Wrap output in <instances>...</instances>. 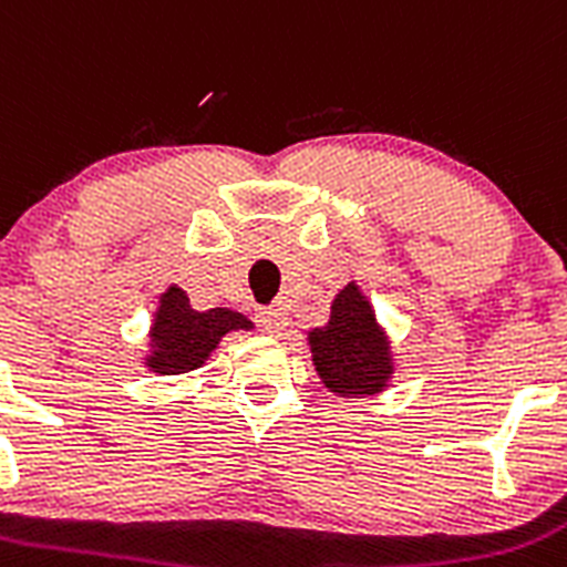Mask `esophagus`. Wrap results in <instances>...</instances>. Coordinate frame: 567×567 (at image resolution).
<instances>
[{
    "mask_svg": "<svg viewBox=\"0 0 567 567\" xmlns=\"http://www.w3.org/2000/svg\"><path fill=\"white\" fill-rule=\"evenodd\" d=\"M257 327L262 332H268V336H282L285 330V316L282 310L277 308H262L257 313Z\"/></svg>",
    "mask_w": 567,
    "mask_h": 567,
    "instance_id": "obj_1",
    "label": "esophagus"
}]
</instances>
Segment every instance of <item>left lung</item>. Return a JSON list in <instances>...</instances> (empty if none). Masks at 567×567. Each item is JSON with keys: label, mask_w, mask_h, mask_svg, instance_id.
<instances>
[{"label": "left lung", "mask_w": 567, "mask_h": 567, "mask_svg": "<svg viewBox=\"0 0 567 567\" xmlns=\"http://www.w3.org/2000/svg\"><path fill=\"white\" fill-rule=\"evenodd\" d=\"M321 383L341 396L378 394L394 374V358L374 310L355 282L332 299L330 321L308 332Z\"/></svg>", "instance_id": "left-lung-1"}]
</instances>
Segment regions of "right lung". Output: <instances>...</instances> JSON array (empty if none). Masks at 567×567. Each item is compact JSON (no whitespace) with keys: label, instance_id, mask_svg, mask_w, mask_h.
<instances>
[{"label":"right lung","instance_id":"obj_1","mask_svg":"<svg viewBox=\"0 0 567 567\" xmlns=\"http://www.w3.org/2000/svg\"><path fill=\"white\" fill-rule=\"evenodd\" d=\"M251 330V321L243 313L226 308H212L198 313L189 305V296L178 285H171L158 296V308L151 327V355L147 369L158 374H184L204 367L226 332Z\"/></svg>","mask_w":567,"mask_h":567}]
</instances>
